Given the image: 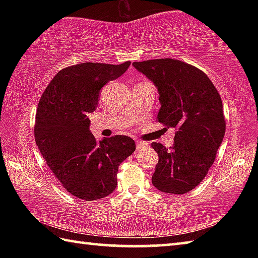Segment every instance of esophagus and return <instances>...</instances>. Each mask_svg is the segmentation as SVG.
<instances>
[{
	"mask_svg": "<svg viewBox=\"0 0 258 258\" xmlns=\"http://www.w3.org/2000/svg\"><path fill=\"white\" fill-rule=\"evenodd\" d=\"M146 146H147V144L144 143V142H138V143H136V149L138 150H143Z\"/></svg>",
	"mask_w": 258,
	"mask_h": 258,
	"instance_id": "34e87169",
	"label": "esophagus"
}]
</instances>
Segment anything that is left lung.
<instances>
[{"instance_id": "1", "label": "left lung", "mask_w": 258, "mask_h": 258, "mask_svg": "<svg viewBox=\"0 0 258 258\" xmlns=\"http://www.w3.org/2000/svg\"><path fill=\"white\" fill-rule=\"evenodd\" d=\"M133 65L157 87V122L176 130L173 146L151 144L158 154L152 183L163 193H188L206 176L225 135L220 93L203 71L178 59L156 58Z\"/></svg>"}]
</instances>
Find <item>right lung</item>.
I'll return each instance as SVG.
<instances>
[{
  "mask_svg": "<svg viewBox=\"0 0 258 258\" xmlns=\"http://www.w3.org/2000/svg\"><path fill=\"white\" fill-rule=\"evenodd\" d=\"M130 65V61L118 65L86 62L65 68L38 102L36 145L54 176L80 200L96 201L113 193L119 164L135 151L134 140L125 135L97 142L90 132L89 118L102 87Z\"/></svg>",
  "mask_w": 258,
  "mask_h": 258,
  "instance_id": "obj_1",
  "label": "right lung"
}]
</instances>
